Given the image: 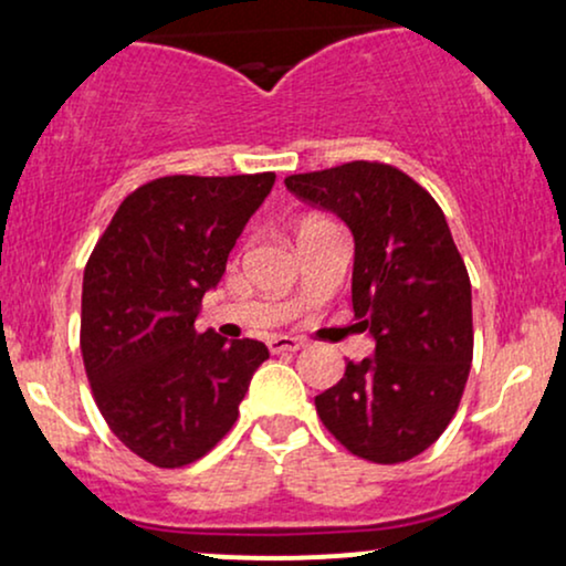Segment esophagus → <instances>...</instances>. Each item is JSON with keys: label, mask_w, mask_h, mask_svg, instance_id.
Listing matches in <instances>:
<instances>
[{"label": "esophagus", "mask_w": 566, "mask_h": 566, "mask_svg": "<svg viewBox=\"0 0 566 566\" xmlns=\"http://www.w3.org/2000/svg\"><path fill=\"white\" fill-rule=\"evenodd\" d=\"M305 346L303 337H292V335H274L269 340L271 354H287V350H301Z\"/></svg>", "instance_id": "obj_1"}]
</instances>
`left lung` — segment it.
Here are the masks:
<instances>
[{"mask_svg":"<svg viewBox=\"0 0 566 566\" xmlns=\"http://www.w3.org/2000/svg\"><path fill=\"white\" fill-rule=\"evenodd\" d=\"M297 199L354 233L350 303L375 354L316 396L327 431L373 463H405L437 441L471 373V279L444 212L423 186L382 161L284 178Z\"/></svg>","mask_w":566,"mask_h":566,"instance_id":"1","label":"left lung"}]
</instances>
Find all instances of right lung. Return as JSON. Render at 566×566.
<instances>
[{"instance_id":"1","label":"right lung","mask_w":566,"mask_h":566,"mask_svg":"<svg viewBox=\"0 0 566 566\" xmlns=\"http://www.w3.org/2000/svg\"><path fill=\"white\" fill-rule=\"evenodd\" d=\"M276 175H167L135 188L97 239L82 282V359L114 437L159 469H180L239 418L261 340L197 333L247 220Z\"/></svg>"}]
</instances>
